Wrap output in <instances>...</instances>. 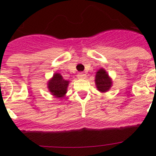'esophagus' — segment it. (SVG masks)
<instances>
[{
  "label": "esophagus",
  "instance_id": "1",
  "mask_svg": "<svg viewBox=\"0 0 156 156\" xmlns=\"http://www.w3.org/2000/svg\"><path fill=\"white\" fill-rule=\"evenodd\" d=\"M78 78H81V79H83V78H86V74L83 73H79L78 74Z\"/></svg>",
  "mask_w": 156,
  "mask_h": 156
}]
</instances>
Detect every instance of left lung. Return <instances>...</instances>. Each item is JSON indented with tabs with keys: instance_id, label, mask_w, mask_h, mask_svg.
Segmentation results:
<instances>
[{
	"instance_id": "8db88e82",
	"label": "left lung",
	"mask_w": 156,
	"mask_h": 156,
	"mask_svg": "<svg viewBox=\"0 0 156 156\" xmlns=\"http://www.w3.org/2000/svg\"><path fill=\"white\" fill-rule=\"evenodd\" d=\"M95 85L98 90L100 92H106L112 87V79L108 76V73L101 68L96 72L95 75Z\"/></svg>"
}]
</instances>
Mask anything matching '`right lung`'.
Here are the masks:
<instances>
[{
  "mask_svg": "<svg viewBox=\"0 0 156 156\" xmlns=\"http://www.w3.org/2000/svg\"><path fill=\"white\" fill-rule=\"evenodd\" d=\"M69 81L65 80L62 76L58 73H54L52 77L48 83V88L53 96L56 98H63L67 92V87Z\"/></svg>",
  "mask_w": 156,
  "mask_h": 156,
  "instance_id": "obj_1",
  "label": "right lung"
}]
</instances>
